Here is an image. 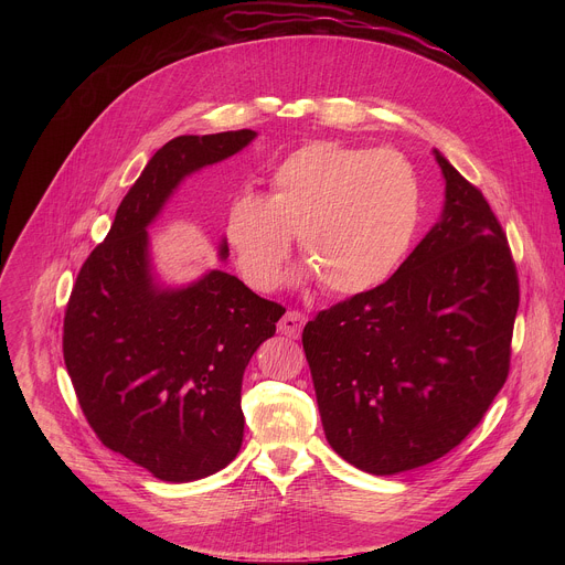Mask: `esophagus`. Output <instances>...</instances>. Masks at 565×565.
Returning a JSON list of instances; mask_svg holds the SVG:
<instances>
[{"label": "esophagus", "mask_w": 565, "mask_h": 565, "mask_svg": "<svg viewBox=\"0 0 565 565\" xmlns=\"http://www.w3.org/2000/svg\"><path fill=\"white\" fill-rule=\"evenodd\" d=\"M303 324H306V315H303V312H299V310H288V312L281 317L277 329H279V333L286 335V338H299Z\"/></svg>", "instance_id": "34e87169"}]
</instances>
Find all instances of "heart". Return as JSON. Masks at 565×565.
Wrapping results in <instances>:
<instances>
[{
  "mask_svg": "<svg viewBox=\"0 0 565 565\" xmlns=\"http://www.w3.org/2000/svg\"><path fill=\"white\" fill-rule=\"evenodd\" d=\"M423 221L416 168L399 151L315 140L275 166L268 196L238 194L225 241L253 288L273 290L297 248L331 295L377 288L409 257Z\"/></svg>",
  "mask_w": 565,
  "mask_h": 565,
  "instance_id": "obj_1",
  "label": "heart"
}]
</instances>
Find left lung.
<instances>
[{
  "label": "left lung",
  "mask_w": 565,
  "mask_h": 565,
  "mask_svg": "<svg viewBox=\"0 0 565 565\" xmlns=\"http://www.w3.org/2000/svg\"><path fill=\"white\" fill-rule=\"evenodd\" d=\"M443 221L395 275L301 333L329 445L375 476L458 447L508 380L519 275L482 192L436 151Z\"/></svg>",
  "instance_id": "left-lung-1"
}]
</instances>
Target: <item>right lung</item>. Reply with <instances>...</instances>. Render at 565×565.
I'll return each mask as SVG.
<instances>
[{
  "label": "right lung",
  "instance_id": "right-lung-1",
  "mask_svg": "<svg viewBox=\"0 0 565 565\" xmlns=\"http://www.w3.org/2000/svg\"><path fill=\"white\" fill-rule=\"evenodd\" d=\"M255 136H179L160 147L66 301L62 353L79 409L105 447L160 480H199L234 460L246 423L244 371L286 308L221 270L183 290H158L145 227L183 177Z\"/></svg>",
  "mask_w": 565,
  "mask_h": 565
}]
</instances>
